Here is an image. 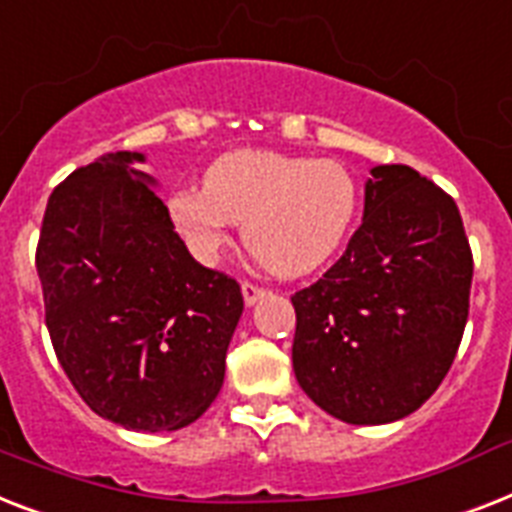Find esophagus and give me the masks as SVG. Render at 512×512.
<instances>
[{"label":"esophagus","mask_w":512,"mask_h":512,"mask_svg":"<svg viewBox=\"0 0 512 512\" xmlns=\"http://www.w3.org/2000/svg\"><path fill=\"white\" fill-rule=\"evenodd\" d=\"M265 294H268V292H265L263 286H257V284H249V281H244V284H242V297H244V305H249V307H252V305H255V302H257V299H263Z\"/></svg>","instance_id":"34e87169"}]
</instances>
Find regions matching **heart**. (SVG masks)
Masks as SVG:
<instances>
[{
  "label": "heart",
  "mask_w": 512,
  "mask_h": 512,
  "mask_svg": "<svg viewBox=\"0 0 512 512\" xmlns=\"http://www.w3.org/2000/svg\"><path fill=\"white\" fill-rule=\"evenodd\" d=\"M360 189L342 162L236 149L202 186L173 191L170 220L199 263H218L244 223V242L268 273L299 278L328 263L355 223Z\"/></svg>",
  "instance_id": "obj_1"
}]
</instances>
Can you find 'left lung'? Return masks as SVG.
Returning <instances> with one entry per match:
<instances>
[{"label":"left lung","instance_id":"obj_1","mask_svg":"<svg viewBox=\"0 0 512 512\" xmlns=\"http://www.w3.org/2000/svg\"><path fill=\"white\" fill-rule=\"evenodd\" d=\"M471 278L455 199L407 165H376L344 255L292 297L299 386L355 426L415 413L458 355Z\"/></svg>","mask_w":512,"mask_h":512}]
</instances>
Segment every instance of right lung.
I'll use <instances>...</instances> for the list:
<instances>
[{"label":"right lung","mask_w":512,"mask_h":512,"mask_svg":"<svg viewBox=\"0 0 512 512\" xmlns=\"http://www.w3.org/2000/svg\"><path fill=\"white\" fill-rule=\"evenodd\" d=\"M110 152L47 202L36 270L47 328L81 400L131 431H176L218 397L242 318L234 278L199 265L136 170Z\"/></svg>","instance_id":"obj_1"}]
</instances>
